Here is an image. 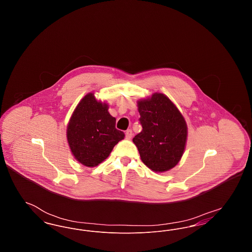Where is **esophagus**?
<instances>
[{"instance_id":"esophagus-1","label":"esophagus","mask_w":252,"mask_h":252,"mask_svg":"<svg viewBox=\"0 0 252 252\" xmlns=\"http://www.w3.org/2000/svg\"><path fill=\"white\" fill-rule=\"evenodd\" d=\"M132 135H133V133H132L131 129H127V130L126 131V137L127 139H130L132 137Z\"/></svg>"}]
</instances>
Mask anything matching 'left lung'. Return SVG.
Masks as SVG:
<instances>
[{
	"label": "left lung",
	"instance_id": "1",
	"mask_svg": "<svg viewBox=\"0 0 252 252\" xmlns=\"http://www.w3.org/2000/svg\"><path fill=\"white\" fill-rule=\"evenodd\" d=\"M143 130L133 138L144 164L164 172L180 161L187 139V126L179 109L161 94L138 102Z\"/></svg>",
	"mask_w": 252,
	"mask_h": 252
}]
</instances>
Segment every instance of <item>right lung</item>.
Listing matches in <instances>:
<instances>
[{
  "label": "right lung",
  "mask_w": 252,
  "mask_h": 252,
  "mask_svg": "<svg viewBox=\"0 0 252 252\" xmlns=\"http://www.w3.org/2000/svg\"><path fill=\"white\" fill-rule=\"evenodd\" d=\"M115 125L116 119L108 113L107 104L96 101L94 94L85 96L74 109L67 128L74 158L88 167H94L106 159L125 137Z\"/></svg>",
  "instance_id": "add662e5"
}]
</instances>
